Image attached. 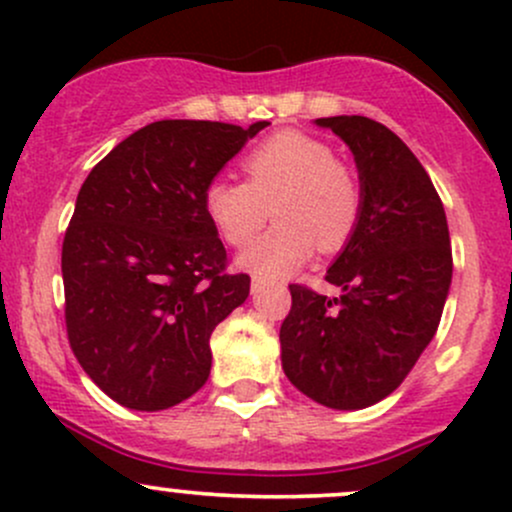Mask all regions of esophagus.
I'll return each mask as SVG.
<instances>
[{
    "instance_id": "obj_1",
    "label": "esophagus",
    "mask_w": 512,
    "mask_h": 512,
    "mask_svg": "<svg viewBox=\"0 0 512 512\" xmlns=\"http://www.w3.org/2000/svg\"><path fill=\"white\" fill-rule=\"evenodd\" d=\"M262 289H265V286H262L260 279H252V284H250V291H252V296H257V294H260Z\"/></svg>"
}]
</instances>
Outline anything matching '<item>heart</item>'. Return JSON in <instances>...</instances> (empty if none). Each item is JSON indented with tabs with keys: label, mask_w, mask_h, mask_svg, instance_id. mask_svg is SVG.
<instances>
[{
	"label": "heart",
	"mask_w": 512,
	"mask_h": 512,
	"mask_svg": "<svg viewBox=\"0 0 512 512\" xmlns=\"http://www.w3.org/2000/svg\"><path fill=\"white\" fill-rule=\"evenodd\" d=\"M245 182L216 177L201 194L206 218L230 247H245L265 226L272 206L277 226L267 230L238 265L262 282L289 277L311 260L316 245L340 250L362 216V184L325 140L279 131L240 160Z\"/></svg>",
	"instance_id": "b5f03b06"
}]
</instances>
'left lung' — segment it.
<instances>
[{"label":"left lung","mask_w":512,"mask_h":512,"mask_svg":"<svg viewBox=\"0 0 512 512\" xmlns=\"http://www.w3.org/2000/svg\"><path fill=\"white\" fill-rule=\"evenodd\" d=\"M355 155L362 216L325 282L328 299L291 284L279 330L282 369L320 406L359 411L401 386L435 338L452 284L447 216L406 143L367 116L316 119Z\"/></svg>","instance_id":"left-lung-1"}]
</instances>
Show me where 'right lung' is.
I'll use <instances>...</instances> for the list:
<instances>
[{"instance_id":"obj_1","label":"right lung","mask_w":512,"mask_h":512,"mask_svg":"<svg viewBox=\"0 0 512 512\" xmlns=\"http://www.w3.org/2000/svg\"><path fill=\"white\" fill-rule=\"evenodd\" d=\"M250 128L167 119L121 140L84 179L63 240L67 340L133 411H165L211 374V333L250 294L201 206Z\"/></svg>"}]
</instances>
